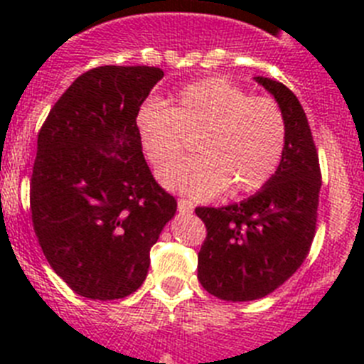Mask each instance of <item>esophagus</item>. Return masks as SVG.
<instances>
[{
  "label": "esophagus",
  "instance_id": "34e87169",
  "mask_svg": "<svg viewBox=\"0 0 364 364\" xmlns=\"http://www.w3.org/2000/svg\"><path fill=\"white\" fill-rule=\"evenodd\" d=\"M178 211L180 213H191L193 208H195V204H193L191 200H188V198H178Z\"/></svg>",
  "mask_w": 364,
  "mask_h": 364
}]
</instances>
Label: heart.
Listing matches in <instances>:
<instances>
[{"label":"heart","instance_id":"obj_1","mask_svg":"<svg viewBox=\"0 0 364 364\" xmlns=\"http://www.w3.org/2000/svg\"><path fill=\"white\" fill-rule=\"evenodd\" d=\"M134 131L151 166L164 167L160 182L202 200L228 186L235 195L260 189L275 175L286 149L281 107L226 78L188 83L171 96V107L146 100L134 114ZM198 132L203 154L169 166L183 152L185 134Z\"/></svg>","mask_w":364,"mask_h":364}]
</instances>
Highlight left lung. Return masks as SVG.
Masks as SVG:
<instances>
[{
  "instance_id": "obj_1",
  "label": "left lung",
  "mask_w": 364,
  "mask_h": 364,
  "mask_svg": "<svg viewBox=\"0 0 364 364\" xmlns=\"http://www.w3.org/2000/svg\"><path fill=\"white\" fill-rule=\"evenodd\" d=\"M286 122L281 166L255 195L224 208H197L208 237L198 252V281L222 301H255L277 290L310 252L321 191L319 156L297 96L255 76Z\"/></svg>"
}]
</instances>
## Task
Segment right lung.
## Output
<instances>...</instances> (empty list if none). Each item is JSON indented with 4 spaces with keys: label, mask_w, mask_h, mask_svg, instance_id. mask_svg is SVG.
Instances as JSON below:
<instances>
[{
    "label": "right lung",
    "mask_w": 364,
    "mask_h": 364,
    "mask_svg": "<svg viewBox=\"0 0 364 364\" xmlns=\"http://www.w3.org/2000/svg\"><path fill=\"white\" fill-rule=\"evenodd\" d=\"M162 78V69L146 65L87 70L38 134L32 224L50 268L82 297L114 301L136 291L151 247L176 213L134 131L136 109Z\"/></svg>",
    "instance_id": "right-lung-1"
}]
</instances>
